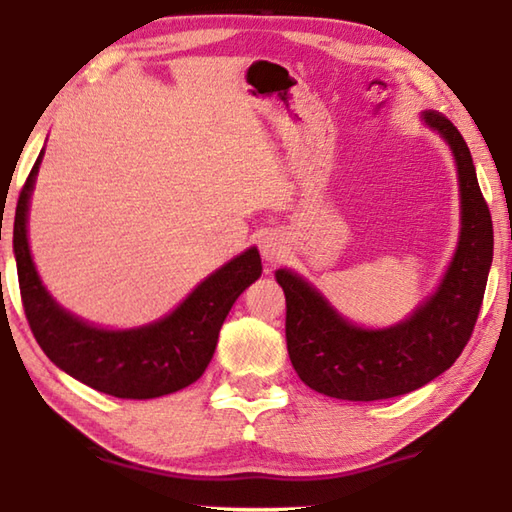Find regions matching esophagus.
Wrapping results in <instances>:
<instances>
[{"instance_id":"34e87169","label":"esophagus","mask_w":512,"mask_h":512,"mask_svg":"<svg viewBox=\"0 0 512 512\" xmlns=\"http://www.w3.org/2000/svg\"><path fill=\"white\" fill-rule=\"evenodd\" d=\"M259 250H262L266 262H277V259L284 257L286 253L284 237L279 233H266L262 239H259Z\"/></svg>"}]
</instances>
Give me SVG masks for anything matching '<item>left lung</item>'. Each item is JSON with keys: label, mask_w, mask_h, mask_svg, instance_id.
I'll return each mask as SVG.
<instances>
[{"label": "left lung", "mask_w": 512, "mask_h": 512, "mask_svg": "<svg viewBox=\"0 0 512 512\" xmlns=\"http://www.w3.org/2000/svg\"><path fill=\"white\" fill-rule=\"evenodd\" d=\"M458 167L462 228L438 290L391 328L367 330L345 321L317 288L281 268L286 343L292 367L310 389L339 400H383L427 385L455 363L469 343L493 262L491 211L477 184L471 151L440 112H422Z\"/></svg>", "instance_id": "left-lung-1"}]
</instances>
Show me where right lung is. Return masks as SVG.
Segmentation results:
<instances>
[{
    "mask_svg": "<svg viewBox=\"0 0 512 512\" xmlns=\"http://www.w3.org/2000/svg\"><path fill=\"white\" fill-rule=\"evenodd\" d=\"M43 149L19 193L15 259L26 319L41 350L65 374L103 394L147 400L189 387L211 363L235 299L262 275L253 246L206 277L165 319L132 330H105L63 310L43 288L28 246V206Z\"/></svg>",
    "mask_w": 512,
    "mask_h": 512,
    "instance_id": "1",
    "label": "right lung"
}]
</instances>
